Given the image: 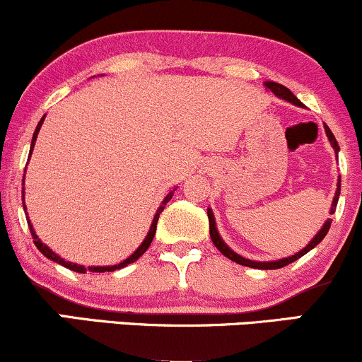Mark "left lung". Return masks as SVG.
<instances>
[{"label": "left lung", "instance_id": "left-lung-1", "mask_svg": "<svg viewBox=\"0 0 362 362\" xmlns=\"http://www.w3.org/2000/svg\"><path fill=\"white\" fill-rule=\"evenodd\" d=\"M265 86H267V88L271 90L272 93L276 95L277 98H281V100H286V102L293 103V105H296V107H301V109H305V105H303V103H301L300 100H298L296 97H294V93H293V91H291L289 88H286V86H282L281 83H276V81H265ZM323 127H325L327 138H328V141H330V144H332V148H334L335 155L339 156V151H340V148H339V143H337V139H335V136L332 134V131H330V129H328L327 124H323ZM339 195H340V175H339V178H337V190H335L334 201H332L330 214H334V213H335V207H337V202H339ZM207 218H209V235H211V240H213L214 247L218 248V250L221 252L224 257H228V259H230V260L236 262V264H240V265H245V267H252V269H262V271H269V269H271V271H272V269H281V267H284V265H289L291 262L298 260V259H300V257L305 255V253H308L310 250H313V248L317 247V245H318L320 242H322L323 238H325L327 233H328V230H330V224H332V219L328 218L327 221L323 223V226L320 228V230H318V233L315 235L313 238L310 240V243L306 245L305 248H301L300 252H296V253H294V255L284 257V259H277V260L260 262V260H250V259H245V257L240 255V253L233 252V250H231L230 247H228L226 243H224V240L221 238V235H219V231H218V226H216L214 213H213V209H211V207H207Z\"/></svg>", "mask_w": 362, "mask_h": 362}]
</instances>
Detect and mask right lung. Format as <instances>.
<instances>
[{"label": "right lung", "instance_id": "1", "mask_svg": "<svg viewBox=\"0 0 362 362\" xmlns=\"http://www.w3.org/2000/svg\"><path fill=\"white\" fill-rule=\"evenodd\" d=\"M44 119H45V115H44L42 119L39 120V124H37V127H35L34 138H32V144H30V153H28V160H30V155H32V151H34L35 141H37V134H39L40 127H42V122H44ZM23 185H25V175H23ZM175 190H177V187H175V189H173V190H170V192H168L167 195H165V199H163V201H161V204H160V207H158V209H156V214H155V218H153V221H151V226H149V231H148L146 238L143 240V243H141L139 247L136 248V250H134V253H132V255H129L126 260H122V262H120V264H115V265H93V267H85V265H80V264H73V262H68V260H64V259H62V257L57 255L56 252H52L51 248L47 247V245L40 242V238H39V236H37V233H35L34 226H32V223H30V218H28V214H27V223H28V228H30V233H32V238H34V243H35V247L39 248V250L42 252V255L47 257L49 260L56 262V264H59V265H62V267L69 269V271L80 272V274H86V272H114V271H119V269L126 267V265H129V264H132V262H136V260L139 259L141 255H143L144 252L148 250V247H149V245H151V242H153V236H155V233H156V223H158V218H160V214L163 213L165 206H167V202L170 201V199L173 197V192H175ZM22 199H23V209H25V213H27V206H25V187H23V189H22Z\"/></svg>", "mask_w": 362, "mask_h": 362}]
</instances>
